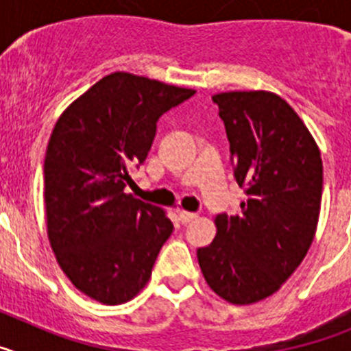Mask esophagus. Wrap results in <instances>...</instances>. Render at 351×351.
Instances as JSON below:
<instances>
[{"instance_id":"esophagus-1","label":"esophagus","mask_w":351,"mask_h":351,"mask_svg":"<svg viewBox=\"0 0 351 351\" xmlns=\"http://www.w3.org/2000/svg\"><path fill=\"white\" fill-rule=\"evenodd\" d=\"M195 218H197V213H190V210H179V219H181L182 225L193 221Z\"/></svg>"}]
</instances>
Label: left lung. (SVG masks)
Segmentation results:
<instances>
[{
	"instance_id": "8db88e82",
	"label": "left lung",
	"mask_w": 351,
	"mask_h": 351,
	"mask_svg": "<svg viewBox=\"0 0 351 351\" xmlns=\"http://www.w3.org/2000/svg\"><path fill=\"white\" fill-rule=\"evenodd\" d=\"M247 198L216 216L218 234L197 256L207 285L232 304L280 290L308 253L320 216V151L297 112L267 91L214 95Z\"/></svg>"
}]
</instances>
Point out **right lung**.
Returning a JSON list of instances; mask_svg holds the SVG:
<instances>
[{"mask_svg": "<svg viewBox=\"0 0 351 351\" xmlns=\"http://www.w3.org/2000/svg\"><path fill=\"white\" fill-rule=\"evenodd\" d=\"M193 95L116 71L56 123L43 163L49 241L68 280L98 302L137 295L172 234L160 207L125 188L147 158L158 119Z\"/></svg>", "mask_w": 351, "mask_h": 351, "instance_id": "obj_1", "label": "right lung"}]
</instances>
